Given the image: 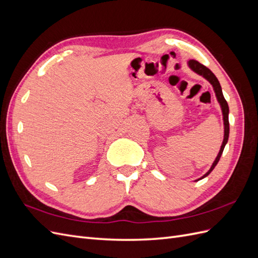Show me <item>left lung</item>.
I'll return each instance as SVG.
<instances>
[{
  "mask_svg": "<svg viewBox=\"0 0 258 258\" xmlns=\"http://www.w3.org/2000/svg\"><path fill=\"white\" fill-rule=\"evenodd\" d=\"M188 66L190 69H192L195 73H197L198 75H202L204 78H206L207 81L213 85L214 87V90H215V94H216V97L218 99V102L220 103V107H221V110H222V115H223V125H224V136H223V142H222V145H221V148L219 150V154H218L216 160L214 161L213 166H211V168L209 169L208 172L206 174H204L201 179H198L197 181H200L202 179H204V177H206L211 171H213L215 169V167L217 166V163L219 162L220 160V157L223 153V149H224V146H226V144L228 143V138H229V131H230V127H229V105L226 101V99H224L223 95H222V90H221V86L219 84V81H218L217 77L215 76V74L213 72H211L209 69H207L206 66L201 64L200 62H197L196 60H189L188 61Z\"/></svg>",
  "mask_w": 258,
  "mask_h": 258,
  "instance_id": "8db88e82",
  "label": "left lung"
}]
</instances>
